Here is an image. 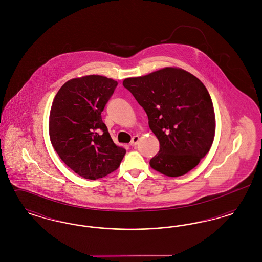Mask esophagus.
I'll use <instances>...</instances> for the list:
<instances>
[{
    "mask_svg": "<svg viewBox=\"0 0 262 262\" xmlns=\"http://www.w3.org/2000/svg\"><path fill=\"white\" fill-rule=\"evenodd\" d=\"M138 141H139V137H138V136H135V137L132 138V141H130V145H132V146H136V145H137Z\"/></svg>",
    "mask_w": 262,
    "mask_h": 262,
    "instance_id": "esophagus-1",
    "label": "esophagus"
}]
</instances>
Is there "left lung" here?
Here are the masks:
<instances>
[{
	"label": "left lung",
	"mask_w": 262,
	"mask_h": 262,
	"mask_svg": "<svg viewBox=\"0 0 262 262\" xmlns=\"http://www.w3.org/2000/svg\"><path fill=\"white\" fill-rule=\"evenodd\" d=\"M123 85L147 114L150 129L159 140L160 150L150 167L168 177L196 167L211 148L216 128L211 97L200 79L167 67L125 78Z\"/></svg>",
	"instance_id": "obj_1"
}]
</instances>
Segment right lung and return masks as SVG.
Wrapping results in <instances>:
<instances>
[{
  "label": "right lung",
  "mask_w": 262,
  "mask_h": 262,
  "mask_svg": "<svg viewBox=\"0 0 262 262\" xmlns=\"http://www.w3.org/2000/svg\"><path fill=\"white\" fill-rule=\"evenodd\" d=\"M118 82L98 75L68 80L53 100L49 136L54 149L76 174L97 180L116 171L125 154L114 143L101 112Z\"/></svg>",
  "instance_id": "1"
}]
</instances>
